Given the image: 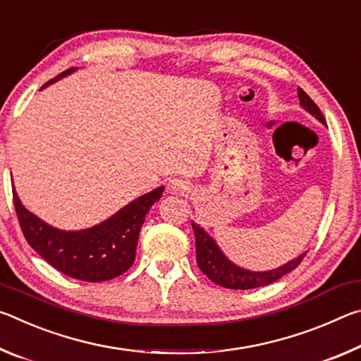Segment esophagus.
I'll return each instance as SVG.
<instances>
[{
	"label": "esophagus",
	"mask_w": 361,
	"mask_h": 361,
	"mask_svg": "<svg viewBox=\"0 0 361 361\" xmlns=\"http://www.w3.org/2000/svg\"><path fill=\"white\" fill-rule=\"evenodd\" d=\"M189 189H191V186H189V183L185 180L173 178L167 183V191L170 194H185Z\"/></svg>",
	"instance_id": "34e87169"
}]
</instances>
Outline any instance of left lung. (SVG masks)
I'll list each match as a JSON object with an SVG mask.
<instances>
[{
	"mask_svg": "<svg viewBox=\"0 0 361 361\" xmlns=\"http://www.w3.org/2000/svg\"><path fill=\"white\" fill-rule=\"evenodd\" d=\"M298 97L301 106L309 111L312 116H315L322 124L326 126V121L323 118L320 108L315 105L314 100L304 92L301 87H298ZM194 235H195V253H197V266L200 271H202L207 277H209L213 283L219 286H224V288L231 290H252L258 288V286H266L269 283L276 282L280 277L286 276V274L291 272L293 269H296L301 261L304 259L305 253L299 255L298 258L291 259L286 262V264L280 266L277 269H272V271L266 272H255L248 271V269H242L235 266L234 262H231L226 258L224 253L219 250L216 242L213 240L204 228H200L199 224L192 223Z\"/></svg>",
	"mask_w": 361,
	"mask_h": 361,
	"instance_id": "1",
	"label": "left lung"
}]
</instances>
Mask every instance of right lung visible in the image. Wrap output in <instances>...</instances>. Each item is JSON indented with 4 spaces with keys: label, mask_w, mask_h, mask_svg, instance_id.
<instances>
[{
    "label": "right lung",
    "mask_w": 361,
    "mask_h": 361,
    "mask_svg": "<svg viewBox=\"0 0 361 361\" xmlns=\"http://www.w3.org/2000/svg\"><path fill=\"white\" fill-rule=\"evenodd\" d=\"M75 70L63 71L42 89ZM162 192L164 186L140 195L113 216L89 229L62 231L28 212L12 188L17 218L30 247L65 276L90 283L105 282L130 269L146 213L162 197Z\"/></svg>",
    "instance_id": "add662e5"
}]
</instances>
